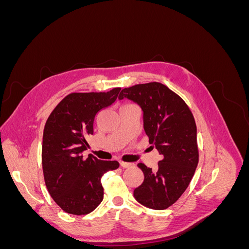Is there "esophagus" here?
I'll list each match as a JSON object with an SVG mask.
<instances>
[{"mask_svg":"<svg viewBox=\"0 0 249 249\" xmlns=\"http://www.w3.org/2000/svg\"><path fill=\"white\" fill-rule=\"evenodd\" d=\"M133 164L131 163H126V162H120V166L123 168H130Z\"/></svg>","mask_w":249,"mask_h":249,"instance_id":"esophagus-1","label":"esophagus"}]
</instances>
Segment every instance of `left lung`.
I'll return each mask as SVG.
<instances>
[{
	"instance_id": "1",
	"label": "left lung",
	"mask_w": 249,
	"mask_h": 249,
	"mask_svg": "<svg viewBox=\"0 0 249 249\" xmlns=\"http://www.w3.org/2000/svg\"><path fill=\"white\" fill-rule=\"evenodd\" d=\"M124 97L139 105L149 143L163 157L157 170L138 164L144 180L134 190V197L146 208L165 210L185 192L197 167V134L193 114L177 93L158 82L124 88L118 99Z\"/></svg>"
}]
</instances>
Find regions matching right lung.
Wrapping results in <instances>:
<instances>
[{"instance_id":"1","label":"right lung","mask_w":249,"mask_h":249,"mask_svg":"<svg viewBox=\"0 0 249 249\" xmlns=\"http://www.w3.org/2000/svg\"><path fill=\"white\" fill-rule=\"evenodd\" d=\"M120 88L108 92L71 93L49 116L43 131L42 169L53 199L64 212L89 214L104 198L102 177L119 167L117 161L99 160L92 155L84 159L89 147L88 135L101 110L117 99Z\"/></svg>"}]
</instances>
